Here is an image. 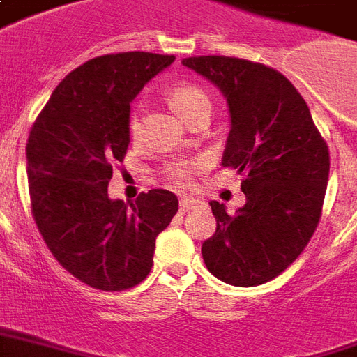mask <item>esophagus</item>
Returning a JSON list of instances; mask_svg holds the SVG:
<instances>
[{"label": "esophagus", "mask_w": 357, "mask_h": 357, "mask_svg": "<svg viewBox=\"0 0 357 357\" xmlns=\"http://www.w3.org/2000/svg\"><path fill=\"white\" fill-rule=\"evenodd\" d=\"M198 204L200 202L195 200V198H189V197L181 198V200H179V211H181V213H187V211H190L192 208H197Z\"/></svg>", "instance_id": "esophagus-1"}]
</instances>
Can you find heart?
Instances as JSON below:
<instances>
[{
    "mask_svg": "<svg viewBox=\"0 0 357 357\" xmlns=\"http://www.w3.org/2000/svg\"><path fill=\"white\" fill-rule=\"evenodd\" d=\"M168 99H170V105L176 112L189 121L195 114L204 108V106H209V97L208 93L204 91L202 88L198 86H192V84H179L176 88L168 93ZM129 130L132 136H138L140 132V118L138 114H132L129 121ZM197 170V165H192L189 160H172L170 165L165 167V178L174 185H179V187H185V185L190 183L192 179V174Z\"/></svg>",
    "mask_w": 357,
    "mask_h": 357,
    "instance_id": "obj_1",
    "label": "heart"
}]
</instances>
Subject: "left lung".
<instances>
[{
  "mask_svg": "<svg viewBox=\"0 0 357 357\" xmlns=\"http://www.w3.org/2000/svg\"><path fill=\"white\" fill-rule=\"evenodd\" d=\"M219 88L230 132L222 167L245 174V206L228 213L211 200L217 230L202 243L209 273L234 287L275 279L309 243L322 211L330 153L309 106L287 76L227 56L185 58Z\"/></svg>",
  "mask_w": 357,
  "mask_h": 357,
  "instance_id": "8db88e82",
  "label": "left lung"
}]
</instances>
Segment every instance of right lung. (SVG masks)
Returning a JSON list of instances; mask_svg holds the SVG:
<instances>
[{
  "mask_svg": "<svg viewBox=\"0 0 357 357\" xmlns=\"http://www.w3.org/2000/svg\"><path fill=\"white\" fill-rule=\"evenodd\" d=\"M174 56L123 52L86 61L59 82L27 138V178L40 236L69 273L119 292L153 266L155 239L178 211L165 189L135 204L108 197L112 162L130 142V102Z\"/></svg>",
  "mask_w": 357,
  "mask_h": 357,
  "instance_id": "right-lung-1",
  "label": "right lung"
}]
</instances>
